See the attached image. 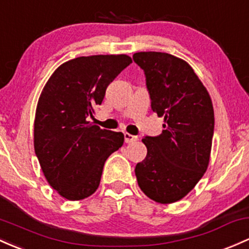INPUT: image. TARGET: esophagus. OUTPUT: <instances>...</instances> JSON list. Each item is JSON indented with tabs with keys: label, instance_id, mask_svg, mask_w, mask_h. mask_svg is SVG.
I'll return each instance as SVG.
<instances>
[{
	"label": "esophagus",
	"instance_id": "obj_1",
	"mask_svg": "<svg viewBox=\"0 0 249 249\" xmlns=\"http://www.w3.org/2000/svg\"><path fill=\"white\" fill-rule=\"evenodd\" d=\"M124 138H125V142H126V143H133V142H136L138 139L137 136H133V135H131V133H127V132L124 133Z\"/></svg>",
	"mask_w": 249,
	"mask_h": 249
}]
</instances>
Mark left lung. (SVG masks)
<instances>
[{
	"label": "left lung",
	"mask_w": 249,
	"mask_h": 249,
	"mask_svg": "<svg viewBox=\"0 0 249 249\" xmlns=\"http://www.w3.org/2000/svg\"><path fill=\"white\" fill-rule=\"evenodd\" d=\"M133 60L146 76L151 108L164 118L158 137L142 139L145 160L135 173L142 191L158 203L182 200L209 165L214 135L212 98L183 59L162 52H139Z\"/></svg>",
	"instance_id": "1"
}]
</instances>
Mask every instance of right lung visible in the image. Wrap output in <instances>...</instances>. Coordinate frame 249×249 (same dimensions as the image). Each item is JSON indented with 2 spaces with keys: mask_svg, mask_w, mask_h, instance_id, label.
I'll list each match as a JSON object with an SVG mask.
<instances>
[{
  "mask_svg": "<svg viewBox=\"0 0 249 249\" xmlns=\"http://www.w3.org/2000/svg\"><path fill=\"white\" fill-rule=\"evenodd\" d=\"M131 62L125 54L79 56L60 65L41 92L35 154L49 185L66 200L91 196L99 187L105 160L124 143L122 132L100 129L87 118Z\"/></svg>",
  "mask_w": 249,
  "mask_h": 249,
  "instance_id": "add662e5",
  "label": "right lung"
}]
</instances>
